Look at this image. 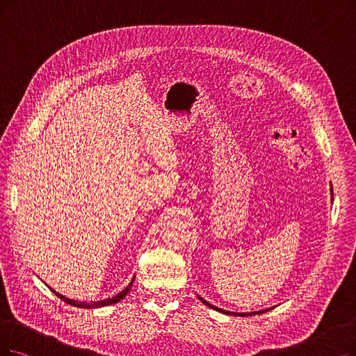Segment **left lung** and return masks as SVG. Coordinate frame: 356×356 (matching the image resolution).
<instances>
[{"label":"left lung","mask_w":356,"mask_h":356,"mask_svg":"<svg viewBox=\"0 0 356 356\" xmlns=\"http://www.w3.org/2000/svg\"><path fill=\"white\" fill-rule=\"evenodd\" d=\"M332 193H333V190H332ZM198 296V300H200L203 304H206L207 307H210L211 309H216V311H219V312H222V314H226V316H241V317H248V316H254V314H263V312H266V311H270V308H267V309H261V311H252V312H232V311H226V309H222V308H218V307H215V305H211L210 302H207L206 300H203V298L200 296V295H197Z\"/></svg>","instance_id":"1"}]
</instances>
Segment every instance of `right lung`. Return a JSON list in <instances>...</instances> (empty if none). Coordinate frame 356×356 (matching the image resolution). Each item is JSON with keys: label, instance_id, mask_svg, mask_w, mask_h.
<instances>
[{"label": "right lung", "instance_id": "add662e5", "mask_svg": "<svg viewBox=\"0 0 356 356\" xmlns=\"http://www.w3.org/2000/svg\"><path fill=\"white\" fill-rule=\"evenodd\" d=\"M134 279H136V276H133V279H131V282L129 283V286L127 288H124L120 293H117V295H113L112 298H106V300H101V301H92V302H80V301H74V300H70V298H67V296H64V295H61V293H58L56 291H54L52 288H49L56 296L60 298V300H63L64 302H67V304H70V305H73V307H79V308H101V307H108V305H112V304H117V302H120L122 298L130 292V289H131V286H133V283H134Z\"/></svg>", "mask_w": 356, "mask_h": 356}]
</instances>
